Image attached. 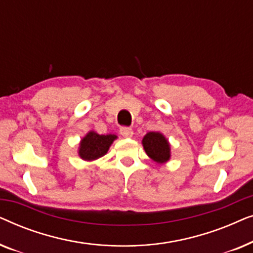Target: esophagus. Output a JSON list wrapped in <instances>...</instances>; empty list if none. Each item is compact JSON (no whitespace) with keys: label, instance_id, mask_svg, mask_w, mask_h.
Wrapping results in <instances>:
<instances>
[{"label":"esophagus","instance_id":"1","mask_svg":"<svg viewBox=\"0 0 253 253\" xmlns=\"http://www.w3.org/2000/svg\"><path fill=\"white\" fill-rule=\"evenodd\" d=\"M120 133L122 134L124 138H131L133 134V131H132V129H130V127L123 126L120 129Z\"/></svg>","mask_w":253,"mask_h":253}]
</instances>
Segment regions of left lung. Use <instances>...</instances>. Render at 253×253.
<instances>
[{"label":"left lung","mask_w":253,"mask_h":253,"mask_svg":"<svg viewBox=\"0 0 253 253\" xmlns=\"http://www.w3.org/2000/svg\"><path fill=\"white\" fill-rule=\"evenodd\" d=\"M143 147L148 158L159 165H164L170 160V143L160 131H151L145 134L141 140Z\"/></svg>","instance_id":"left-lung-1"}]
</instances>
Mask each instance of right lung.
<instances>
[{
  "instance_id": "1",
  "label": "right lung",
  "mask_w": 253,
  "mask_h": 253,
  "mask_svg": "<svg viewBox=\"0 0 253 253\" xmlns=\"http://www.w3.org/2000/svg\"><path fill=\"white\" fill-rule=\"evenodd\" d=\"M117 139L116 134H99L94 130L88 131L79 141L78 155L82 160L91 162L107 154L114 140Z\"/></svg>"
}]
</instances>
